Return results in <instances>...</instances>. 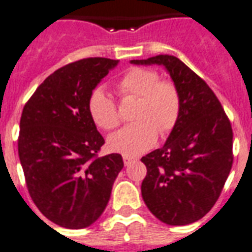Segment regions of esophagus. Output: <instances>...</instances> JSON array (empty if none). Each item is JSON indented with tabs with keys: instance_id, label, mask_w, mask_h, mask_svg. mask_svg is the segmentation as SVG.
I'll use <instances>...</instances> for the list:
<instances>
[{
	"instance_id": "34e87169",
	"label": "esophagus",
	"mask_w": 252,
	"mask_h": 252,
	"mask_svg": "<svg viewBox=\"0 0 252 252\" xmlns=\"http://www.w3.org/2000/svg\"><path fill=\"white\" fill-rule=\"evenodd\" d=\"M133 160H134L133 157L126 156V155H124V156H123V161H124V165H126V166H128V165H129Z\"/></svg>"
}]
</instances>
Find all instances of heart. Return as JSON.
<instances>
[{
	"label": "heart",
	"instance_id": "1",
	"mask_svg": "<svg viewBox=\"0 0 252 252\" xmlns=\"http://www.w3.org/2000/svg\"><path fill=\"white\" fill-rule=\"evenodd\" d=\"M122 96H133L139 99L136 105L134 123L124 126L108 140L111 151L126 156H136L151 149L157 134L166 136L177 126L181 116V95L172 80L160 79L153 68L130 67L118 82ZM88 115L96 126L112 130L120 126L122 118L116 103L96 88L88 97Z\"/></svg>",
	"mask_w": 252,
	"mask_h": 252
}]
</instances>
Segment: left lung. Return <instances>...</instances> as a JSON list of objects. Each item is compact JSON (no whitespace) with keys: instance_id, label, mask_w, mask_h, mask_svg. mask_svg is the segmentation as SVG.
I'll use <instances>...</instances> for the list:
<instances>
[{"instance_id":"1","label":"left lung","mask_w":252,"mask_h":252,"mask_svg":"<svg viewBox=\"0 0 252 252\" xmlns=\"http://www.w3.org/2000/svg\"><path fill=\"white\" fill-rule=\"evenodd\" d=\"M166 67L181 95V116L162 148L141 158V194L161 222L184 226L201 220L220 198L233 166V128L205 80L173 55L132 61Z\"/></svg>"}]
</instances>
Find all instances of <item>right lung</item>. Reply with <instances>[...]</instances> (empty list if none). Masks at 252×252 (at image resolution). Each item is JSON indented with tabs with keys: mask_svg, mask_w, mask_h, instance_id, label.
Masks as SVG:
<instances>
[{
	"mask_svg": "<svg viewBox=\"0 0 252 252\" xmlns=\"http://www.w3.org/2000/svg\"><path fill=\"white\" fill-rule=\"evenodd\" d=\"M118 61L86 58L47 76L24 107L18 155L29 194L49 220L67 228L95 222L111 197L122 155L99 156L104 139L87 103Z\"/></svg>",
	"mask_w": 252,
	"mask_h": 252,
	"instance_id": "1",
	"label": "right lung"
}]
</instances>
